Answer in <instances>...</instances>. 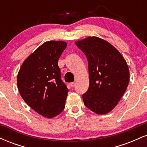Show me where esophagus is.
Instances as JSON below:
<instances>
[{
	"instance_id": "1",
	"label": "esophagus",
	"mask_w": 147,
	"mask_h": 147,
	"mask_svg": "<svg viewBox=\"0 0 147 147\" xmlns=\"http://www.w3.org/2000/svg\"><path fill=\"white\" fill-rule=\"evenodd\" d=\"M70 85L72 88H73V87L75 86V82H72V83H70Z\"/></svg>"
}]
</instances>
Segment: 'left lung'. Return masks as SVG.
<instances>
[{"instance_id":"8db88e82","label":"left lung","mask_w":147,"mask_h":147,"mask_svg":"<svg viewBox=\"0 0 147 147\" xmlns=\"http://www.w3.org/2000/svg\"><path fill=\"white\" fill-rule=\"evenodd\" d=\"M88 60L89 87L82 95L87 108L98 115L111 112L129 85L127 63L110 43L97 36L75 42Z\"/></svg>"}]
</instances>
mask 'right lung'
Returning a JSON list of instances; mask_svg holds the SVG:
<instances>
[{
  "label": "right lung",
  "instance_id": "right-lung-1",
  "mask_svg": "<svg viewBox=\"0 0 147 147\" xmlns=\"http://www.w3.org/2000/svg\"><path fill=\"white\" fill-rule=\"evenodd\" d=\"M66 46L65 41L45 42L18 71L17 86L22 98L43 117H56L65 108L68 89L61 79L58 60Z\"/></svg>",
  "mask_w": 147,
  "mask_h": 147
}]
</instances>
